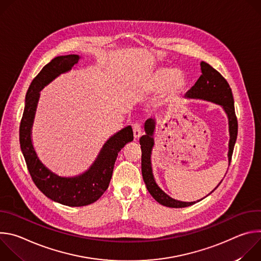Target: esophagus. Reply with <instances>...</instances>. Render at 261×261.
<instances>
[{"mask_svg":"<svg viewBox=\"0 0 261 261\" xmlns=\"http://www.w3.org/2000/svg\"><path fill=\"white\" fill-rule=\"evenodd\" d=\"M141 133H142V129H141V125L136 123L133 125V135H134V138L135 139H138L140 136H141Z\"/></svg>","mask_w":261,"mask_h":261,"instance_id":"obj_1","label":"esophagus"}]
</instances>
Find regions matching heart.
Listing matches in <instances>:
<instances>
[{
    "label": "heart",
    "mask_w": 261,
    "mask_h": 261,
    "mask_svg": "<svg viewBox=\"0 0 261 261\" xmlns=\"http://www.w3.org/2000/svg\"><path fill=\"white\" fill-rule=\"evenodd\" d=\"M185 87V80L181 73L169 68H160L155 71L144 86L145 94H156L163 91V98L166 101L177 97Z\"/></svg>",
    "instance_id": "heart-1"
}]
</instances>
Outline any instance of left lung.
I'll return each mask as SVG.
<instances>
[{"label":"left lung","instance_id":"1","mask_svg":"<svg viewBox=\"0 0 261 261\" xmlns=\"http://www.w3.org/2000/svg\"><path fill=\"white\" fill-rule=\"evenodd\" d=\"M201 75L195 83V85L185 95L188 99H200L204 101H210L220 105L228 119V128H229V143H228V166L230 165L231 156L233 153V147L237 141L238 136V120L234 111V100L232 96L231 89L221 74L214 69L211 65L205 62L200 63ZM156 129V121L154 119H148L144 124L145 135H142L139 139L141 147V173L146 186L147 191L153 196V198L158 201L160 204L168 207H186L190 206L197 201H179L174 198H171L167 195L157 185L153 169L151 156L155 144L154 133ZM221 181L219 182V185ZM218 185V186H219ZM218 186L215 188L217 189ZM214 189V190H215ZM214 190L212 192H214ZM211 192V193H212ZM210 193V194H211ZM203 199V198H202ZM201 200V199H200Z\"/></svg>","mask_w":261,"mask_h":261}]
</instances>
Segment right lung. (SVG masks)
<instances>
[{
    "instance_id": "1",
    "label": "right lung",
    "mask_w": 261,
    "mask_h": 261,
    "mask_svg": "<svg viewBox=\"0 0 261 261\" xmlns=\"http://www.w3.org/2000/svg\"><path fill=\"white\" fill-rule=\"evenodd\" d=\"M80 60L77 55L60 56L42 68L27 92L19 127L20 148L33 181L46 197L68 206L88 205L102 196L108 188L119 152L133 140L131 126L123 128L108 138L91 167L75 176H60L40 161L32 141V127L40 91L61 74L70 71Z\"/></svg>"
}]
</instances>
